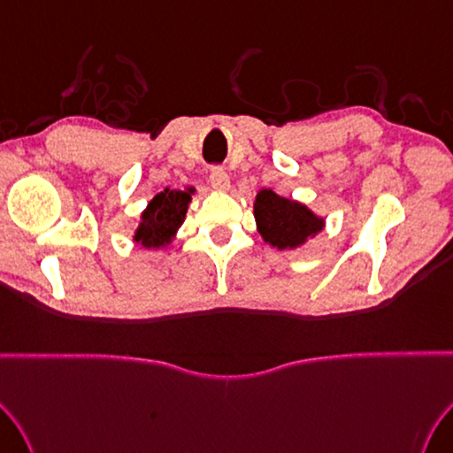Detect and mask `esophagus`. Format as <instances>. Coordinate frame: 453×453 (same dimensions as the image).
Instances as JSON below:
<instances>
[{
  "instance_id": "esophagus-1",
  "label": "esophagus",
  "mask_w": 453,
  "mask_h": 453,
  "mask_svg": "<svg viewBox=\"0 0 453 453\" xmlns=\"http://www.w3.org/2000/svg\"><path fill=\"white\" fill-rule=\"evenodd\" d=\"M210 186L218 192H226L229 188V176L226 174L224 168H214L210 173Z\"/></svg>"
}]
</instances>
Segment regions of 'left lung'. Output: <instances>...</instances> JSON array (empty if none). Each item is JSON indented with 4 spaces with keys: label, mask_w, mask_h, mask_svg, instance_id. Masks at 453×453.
<instances>
[{
    "label": "left lung",
    "mask_w": 453,
    "mask_h": 453,
    "mask_svg": "<svg viewBox=\"0 0 453 453\" xmlns=\"http://www.w3.org/2000/svg\"><path fill=\"white\" fill-rule=\"evenodd\" d=\"M253 216L263 242L279 251L298 250L326 227V218L318 216L306 203L282 198L271 188L257 192Z\"/></svg>",
    "instance_id": "obj_1"
}]
</instances>
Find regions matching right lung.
I'll use <instances>...</instances> for the list:
<instances>
[{
  "instance_id": "1",
  "label": "right lung",
  "mask_w": 453,
  "mask_h": 453,
  "mask_svg": "<svg viewBox=\"0 0 453 453\" xmlns=\"http://www.w3.org/2000/svg\"><path fill=\"white\" fill-rule=\"evenodd\" d=\"M192 188L171 190L165 188L147 203L141 211L139 226L133 234V242L145 250H165L174 242L180 226L186 219V211L192 202Z\"/></svg>"
}]
</instances>
